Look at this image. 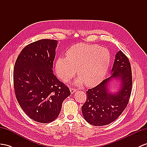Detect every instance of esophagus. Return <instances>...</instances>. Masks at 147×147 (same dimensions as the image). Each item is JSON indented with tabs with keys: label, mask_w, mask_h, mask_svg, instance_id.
Returning a JSON list of instances; mask_svg holds the SVG:
<instances>
[{
	"label": "esophagus",
	"mask_w": 147,
	"mask_h": 147,
	"mask_svg": "<svg viewBox=\"0 0 147 147\" xmlns=\"http://www.w3.org/2000/svg\"><path fill=\"white\" fill-rule=\"evenodd\" d=\"M70 91H71V94H73V93H74V92L76 91V89H74V88H70Z\"/></svg>",
	"instance_id": "34e87169"
}]
</instances>
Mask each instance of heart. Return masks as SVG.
Here are the masks:
<instances>
[{"mask_svg":"<svg viewBox=\"0 0 147 147\" xmlns=\"http://www.w3.org/2000/svg\"><path fill=\"white\" fill-rule=\"evenodd\" d=\"M111 63V54L107 48L98 45L79 43L66 53V57L59 56L56 63V72L63 81L72 78L76 71L80 75L77 84L85 82L94 86L103 80ZM77 69H76V68Z\"/></svg>","mask_w":147,"mask_h":147,"instance_id":"1","label":"heart"}]
</instances>
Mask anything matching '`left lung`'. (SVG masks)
I'll list each match as a JSON object with an SVG mask.
<instances>
[{"instance_id": "left-lung-1", "label": "left lung", "mask_w": 147, "mask_h": 147, "mask_svg": "<svg viewBox=\"0 0 147 147\" xmlns=\"http://www.w3.org/2000/svg\"><path fill=\"white\" fill-rule=\"evenodd\" d=\"M111 73L109 78L86 91V100L81 111L85 120L92 125L103 126L114 122L129 103L132 75L129 60L121 50L115 55ZM113 78H119L121 84L116 93H111L108 88Z\"/></svg>"}]
</instances>
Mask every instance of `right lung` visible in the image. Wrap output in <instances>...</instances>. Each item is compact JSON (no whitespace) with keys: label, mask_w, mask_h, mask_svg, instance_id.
Masks as SVG:
<instances>
[{"label":"right lung","mask_w":147,"mask_h":147,"mask_svg":"<svg viewBox=\"0 0 147 147\" xmlns=\"http://www.w3.org/2000/svg\"><path fill=\"white\" fill-rule=\"evenodd\" d=\"M58 41L41 39L27 45L14 65L13 86L20 106L30 118L49 123L58 117L69 89L53 73Z\"/></svg>","instance_id":"add662e5"}]
</instances>
